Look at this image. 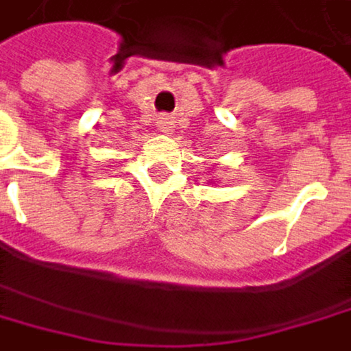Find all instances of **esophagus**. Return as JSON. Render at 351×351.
Returning a JSON list of instances; mask_svg holds the SVG:
<instances>
[{
  "label": "esophagus",
  "mask_w": 351,
  "mask_h": 351,
  "mask_svg": "<svg viewBox=\"0 0 351 351\" xmlns=\"http://www.w3.org/2000/svg\"><path fill=\"white\" fill-rule=\"evenodd\" d=\"M157 125H159V130H161V132H171V130H173V119L169 117V115H161L159 119H157Z\"/></svg>",
  "instance_id": "34e87169"
}]
</instances>
